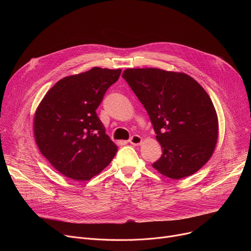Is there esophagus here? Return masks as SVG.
I'll return each instance as SVG.
<instances>
[{"label": "esophagus", "mask_w": 251, "mask_h": 251, "mask_svg": "<svg viewBox=\"0 0 251 251\" xmlns=\"http://www.w3.org/2000/svg\"><path fill=\"white\" fill-rule=\"evenodd\" d=\"M129 142L131 144H133V146H139V144H141V142H142V138L138 135H133L129 139Z\"/></svg>", "instance_id": "obj_1"}]
</instances>
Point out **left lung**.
I'll return each instance as SVG.
<instances>
[{
    "instance_id": "obj_1",
    "label": "left lung",
    "mask_w": 251,
    "mask_h": 251,
    "mask_svg": "<svg viewBox=\"0 0 251 251\" xmlns=\"http://www.w3.org/2000/svg\"><path fill=\"white\" fill-rule=\"evenodd\" d=\"M122 77L149 113L162 156L152 167L174 180L188 177L213 155L219 135L215 105L191 76L159 68H129Z\"/></svg>"
}]
</instances>
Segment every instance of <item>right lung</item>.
<instances>
[{"label": "right lung", "mask_w": 251, "mask_h": 251, "mask_svg": "<svg viewBox=\"0 0 251 251\" xmlns=\"http://www.w3.org/2000/svg\"><path fill=\"white\" fill-rule=\"evenodd\" d=\"M120 74L121 69L94 67L66 76L39 102L33 120L35 142L64 176L90 180L112 162L118 148L96 110Z\"/></svg>", "instance_id": "obj_1"}]
</instances>
